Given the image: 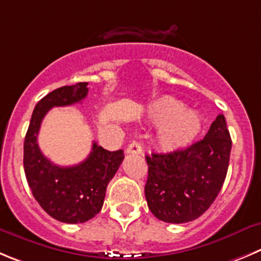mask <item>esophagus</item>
I'll return each mask as SVG.
<instances>
[{
    "label": "esophagus",
    "instance_id": "34e87169",
    "mask_svg": "<svg viewBox=\"0 0 261 261\" xmlns=\"http://www.w3.org/2000/svg\"><path fill=\"white\" fill-rule=\"evenodd\" d=\"M126 153H128V154H142L143 148L138 142H133L126 149Z\"/></svg>",
    "mask_w": 261,
    "mask_h": 261
}]
</instances>
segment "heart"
Here are the masks:
<instances>
[{
	"mask_svg": "<svg viewBox=\"0 0 261 261\" xmlns=\"http://www.w3.org/2000/svg\"><path fill=\"white\" fill-rule=\"evenodd\" d=\"M148 118L161 125L157 142L164 149H177L189 144L198 136L202 119L196 112L187 111L186 106L174 97H161L148 107Z\"/></svg>",
	"mask_w": 261,
	"mask_h": 261,
	"instance_id": "obj_1",
	"label": "heart"
}]
</instances>
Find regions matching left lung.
Here are the masks:
<instances>
[{
	"mask_svg": "<svg viewBox=\"0 0 261 261\" xmlns=\"http://www.w3.org/2000/svg\"><path fill=\"white\" fill-rule=\"evenodd\" d=\"M230 149L225 117L219 114L204 138L191 147L145 155V198L153 215L172 224L199 218L221 191Z\"/></svg>",
	"mask_w": 261,
	"mask_h": 261,
	"instance_id": "1",
	"label": "left lung"
}]
</instances>
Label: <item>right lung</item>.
I'll return each mask as SVG.
<instances>
[{
    "instance_id": "obj_1",
    "label": "right lung",
    "mask_w": 261,
    "mask_h": 261,
    "mask_svg": "<svg viewBox=\"0 0 261 261\" xmlns=\"http://www.w3.org/2000/svg\"><path fill=\"white\" fill-rule=\"evenodd\" d=\"M87 82L63 86L42 97L32 113L24 140V172L41 207L62 223H85L103 207L107 186L123 161V150L109 152L92 144L89 157L75 166L54 165L37 143L43 117L53 107L72 106L86 97Z\"/></svg>"
}]
</instances>
